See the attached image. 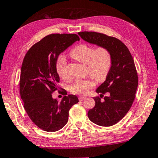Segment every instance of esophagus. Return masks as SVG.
Masks as SVG:
<instances>
[{
    "mask_svg": "<svg viewBox=\"0 0 158 158\" xmlns=\"http://www.w3.org/2000/svg\"><path fill=\"white\" fill-rule=\"evenodd\" d=\"M78 99H79L80 101H82V100H84V99H86V97H84V96H79Z\"/></svg>",
    "mask_w": 158,
    "mask_h": 158,
    "instance_id": "obj_1",
    "label": "esophagus"
}]
</instances>
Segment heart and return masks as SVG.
<instances>
[{
	"label": "heart",
	"instance_id": "1",
	"mask_svg": "<svg viewBox=\"0 0 158 158\" xmlns=\"http://www.w3.org/2000/svg\"><path fill=\"white\" fill-rule=\"evenodd\" d=\"M71 56L79 62L86 64L89 74L98 81L105 79L111 65L110 52L104 47H98L94 50L90 46L81 44L73 48ZM66 59L60 55L56 63V69L59 76L62 78L66 77L65 65ZM95 85L93 78L77 80L71 86V91L74 94H87Z\"/></svg>",
	"mask_w": 158,
	"mask_h": 158
}]
</instances>
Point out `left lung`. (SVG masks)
Here are the masks:
<instances>
[{"label":"left lung","instance_id":"1","mask_svg":"<svg viewBox=\"0 0 158 158\" xmlns=\"http://www.w3.org/2000/svg\"><path fill=\"white\" fill-rule=\"evenodd\" d=\"M82 40L109 50L111 65L106 80L96 89L100 96H107L102 101L94 98L95 106L89 110V119L101 127H111L118 123L129 111L138 87V75L134 61L124 44L115 37L94 31H82Z\"/></svg>","mask_w":158,"mask_h":158}]
</instances>
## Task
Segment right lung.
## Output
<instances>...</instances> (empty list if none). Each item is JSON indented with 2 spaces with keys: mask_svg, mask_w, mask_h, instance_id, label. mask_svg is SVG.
Segmentation results:
<instances>
[{
  "mask_svg": "<svg viewBox=\"0 0 158 158\" xmlns=\"http://www.w3.org/2000/svg\"><path fill=\"white\" fill-rule=\"evenodd\" d=\"M80 38L75 34H53L31 47L21 68L20 93L24 108L30 119L45 131H57L68 122L69 112L78 102L74 94L59 102L52 97L59 76L56 63L60 54Z\"/></svg>",
  "mask_w": 158,
  "mask_h": 158,
  "instance_id": "add662e5",
  "label": "right lung"
}]
</instances>
